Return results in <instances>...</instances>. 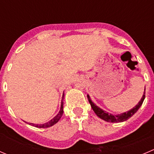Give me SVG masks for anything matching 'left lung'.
Instances as JSON below:
<instances>
[{
    "label": "left lung",
    "mask_w": 154,
    "mask_h": 154,
    "mask_svg": "<svg viewBox=\"0 0 154 154\" xmlns=\"http://www.w3.org/2000/svg\"><path fill=\"white\" fill-rule=\"evenodd\" d=\"M87 97L88 99V102H89L90 105H91V108L94 110V112H95V114L98 116L100 119H103V120L106 121L107 122H112V123H119V122H123L125 121H127V119H130V117L133 116L136 112L138 111L140 106H142V103H143L144 98H145V89H144V92L142 96V99L140 100V101L138 103V104L136 106H135L133 109H131L129 111L125 112L122 113V114L119 115H112L110 114V113L104 111L102 109H100V107L96 106L91 100L90 99V97L88 94H87Z\"/></svg>",
    "instance_id": "left-lung-1"
}]
</instances>
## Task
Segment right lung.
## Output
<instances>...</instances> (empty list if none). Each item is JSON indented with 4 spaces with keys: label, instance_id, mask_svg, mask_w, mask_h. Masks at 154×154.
Listing matches in <instances>:
<instances>
[{
    "label": "right lung",
    "instance_id": "obj_1",
    "mask_svg": "<svg viewBox=\"0 0 154 154\" xmlns=\"http://www.w3.org/2000/svg\"><path fill=\"white\" fill-rule=\"evenodd\" d=\"M63 97H64V94H63ZM63 114V100H62L61 107H60V112H59L58 114H57V116L54 118V119H51L50 122H48L45 124H43V125H35V124H32V123H28V125H32V126H33V127H38V128H47V127H51V126L54 125L55 124H57V122H59V120L61 119Z\"/></svg>",
    "mask_w": 154,
    "mask_h": 154
}]
</instances>
